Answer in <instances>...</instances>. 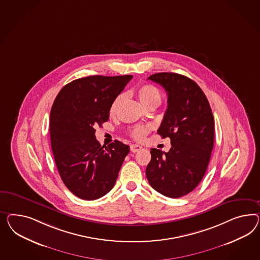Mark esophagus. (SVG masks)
<instances>
[{
  "label": "esophagus",
  "mask_w": 260,
  "mask_h": 260,
  "mask_svg": "<svg viewBox=\"0 0 260 260\" xmlns=\"http://www.w3.org/2000/svg\"><path fill=\"white\" fill-rule=\"evenodd\" d=\"M141 149H142V147H141L140 145H136V144H135V145H132V146H131V151L134 152V153H135V152H138Z\"/></svg>",
  "instance_id": "1"
}]
</instances>
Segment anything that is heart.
<instances>
[{"label":"heart","mask_w":260,"mask_h":260,"mask_svg":"<svg viewBox=\"0 0 260 260\" xmlns=\"http://www.w3.org/2000/svg\"><path fill=\"white\" fill-rule=\"evenodd\" d=\"M135 92H136L137 98L140 100L141 103L145 106L146 108L148 106L159 105L160 102H161V91H159V89L157 87H155L154 85H142L136 90ZM124 98H125L124 94L121 93L113 99L112 105L110 107V113L112 115L117 112L121 103L124 100ZM148 132H149L148 126H135L133 129V132H132V136L137 140H143L146 137V135L148 134Z\"/></svg>","instance_id":"1"}]
</instances>
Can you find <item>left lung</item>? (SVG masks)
<instances>
[{
    "instance_id": "1",
    "label": "left lung",
    "mask_w": 260,
    "mask_h": 260,
    "mask_svg": "<svg viewBox=\"0 0 260 260\" xmlns=\"http://www.w3.org/2000/svg\"><path fill=\"white\" fill-rule=\"evenodd\" d=\"M148 79L168 93V109L157 133L170 138L171 148L169 152L151 148L146 174L157 192L180 198L195 189L206 172L214 146V116L204 91L188 77L158 73Z\"/></svg>"
}]
</instances>
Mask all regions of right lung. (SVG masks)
Returning a JSON list of instances; mask_svg holds the SVG:
<instances>
[{
  "instance_id": "obj_1",
  "label": "right lung",
  "mask_w": 260,
  "mask_h": 260,
  "mask_svg": "<svg viewBox=\"0 0 260 260\" xmlns=\"http://www.w3.org/2000/svg\"><path fill=\"white\" fill-rule=\"evenodd\" d=\"M133 76L78 78L58 92L50 113V138L56 168L76 196L93 201L112 190L129 147L115 140L101 147L96 126L109 120L113 99Z\"/></svg>"
}]
</instances>
